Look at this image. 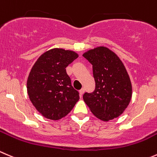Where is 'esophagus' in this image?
<instances>
[{
  "instance_id": "1",
  "label": "esophagus",
  "mask_w": 157,
  "mask_h": 157,
  "mask_svg": "<svg viewBox=\"0 0 157 157\" xmlns=\"http://www.w3.org/2000/svg\"><path fill=\"white\" fill-rule=\"evenodd\" d=\"M84 91H85V89L84 88H82L81 90H80V95L81 96H83V93H84Z\"/></svg>"
}]
</instances>
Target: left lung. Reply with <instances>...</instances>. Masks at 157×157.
Instances as JSON below:
<instances>
[{
  "mask_svg": "<svg viewBox=\"0 0 157 157\" xmlns=\"http://www.w3.org/2000/svg\"><path fill=\"white\" fill-rule=\"evenodd\" d=\"M93 65L95 90L86 92L83 99L94 116L103 121L117 118L128 106L132 85L124 63L105 47L90 50L83 54Z\"/></svg>",
  "mask_w": 157,
  "mask_h": 157,
  "instance_id": "obj_1",
  "label": "left lung"
}]
</instances>
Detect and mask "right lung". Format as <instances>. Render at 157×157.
<instances>
[{
    "mask_svg": "<svg viewBox=\"0 0 157 157\" xmlns=\"http://www.w3.org/2000/svg\"><path fill=\"white\" fill-rule=\"evenodd\" d=\"M78 57L77 53L54 48L44 53L27 79V94L34 107L48 119L57 121L67 115L80 99L66 67Z\"/></svg>",
    "mask_w": 157,
    "mask_h": 157,
    "instance_id": "add662e5",
    "label": "right lung"
}]
</instances>
